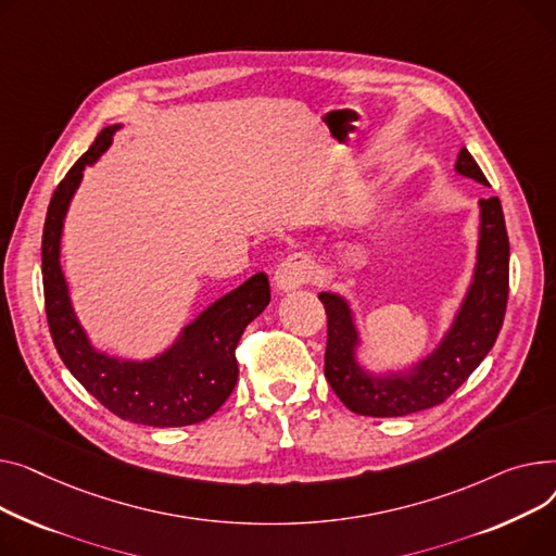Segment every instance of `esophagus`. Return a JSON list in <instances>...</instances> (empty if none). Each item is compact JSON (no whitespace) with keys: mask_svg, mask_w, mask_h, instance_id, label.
<instances>
[{"mask_svg":"<svg viewBox=\"0 0 556 556\" xmlns=\"http://www.w3.org/2000/svg\"><path fill=\"white\" fill-rule=\"evenodd\" d=\"M316 274V260L307 251H293L278 265L274 282L280 291H291L307 285Z\"/></svg>","mask_w":556,"mask_h":556,"instance_id":"esophagus-1","label":"esophagus"}]
</instances>
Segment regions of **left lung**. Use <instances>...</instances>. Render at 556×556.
Instances as JSON below:
<instances>
[{
	"instance_id": "1",
	"label": "left lung",
	"mask_w": 556,
	"mask_h": 556,
	"mask_svg": "<svg viewBox=\"0 0 556 556\" xmlns=\"http://www.w3.org/2000/svg\"><path fill=\"white\" fill-rule=\"evenodd\" d=\"M455 170L486 184L476 159L460 150ZM509 296V238L498 198L480 200V247L473 285L442 345L408 377L372 379L356 366V330L350 307L334 293H320L328 314L325 379L356 415L402 417L442 404L458 390L494 348Z\"/></svg>"
}]
</instances>
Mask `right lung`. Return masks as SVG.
Masks as SVG:
<instances>
[{"mask_svg": "<svg viewBox=\"0 0 556 556\" xmlns=\"http://www.w3.org/2000/svg\"><path fill=\"white\" fill-rule=\"evenodd\" d=\"M118 125L101 129L91 148L58 184L49 202L42 231V285L45 309L53 345L70 368L110 413L146 427H188L211 417L233 393L238 383L236 348L247 325L271 301L265 274L213 303L198 320L186 325L181 339L154 362L132 364L91 350L74 316L67 282L60 269L62 219L87 163L101 156Z\"/></svg>", "mask_w": 556, "mask_h": 556, "instance_id": "add662e5", "label": "right lung"}]
</instances>
